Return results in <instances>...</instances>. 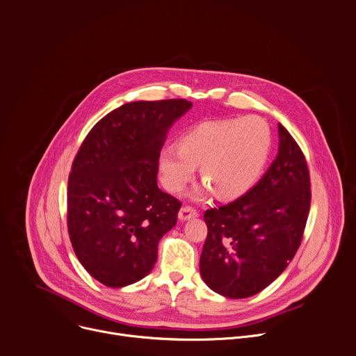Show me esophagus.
Segmentation results:
<instances>
[{
  "label": "esophagus",
  "mask_w": 356,
  "mask_h": 356,
  "mask_svg": "<svg viewBox=\"0 0 356 356\" xmlns=\"http://www.w3.org/2000/svg\"><path fill=\"white\" fill-rule=\"evenodd\" d=\"M197 216H198V212L193 207H181V209L179 211V219L181 222L197 218Z\"/></svg>",
  "instance_id": "34e87169"
}]
</instances>
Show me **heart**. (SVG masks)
<instances>
[{"instance_id":"b5f03b06","label":"heart","mask_w":356,"mask_h":356,"mask_svg":"<svg viewBox=\"0 0 356 356\" xmlns=\"http://www.w3.org/2000/svg\"><path fill=\"white\" fill-rule=\"evenodd\" d=\"M271 144V129L263 117L205 122L186 131L179 144L159 149V177L168 191L180 193L201 165V179L218 198H239L260 179Z\"/></svg>"}]
</instances>
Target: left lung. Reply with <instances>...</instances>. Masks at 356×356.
<instances>
[{"label": "left lung", "instance_id": "1", "mask_svg": "<svg viewBox=\"0 0 356 356\" xmlns=\"http://www.w3.org/2000/svg\"><path fill=\"white\" fill-rule=\"evenodd\" d=\"M278 155L245 195L205 211L207 241L200 259L204 282L216 293L243 299L274 282L296 254L310 209L306 159L280 123Z\"/></svg>", "mask_w": 356, "mask_h": 356}]
</instances>
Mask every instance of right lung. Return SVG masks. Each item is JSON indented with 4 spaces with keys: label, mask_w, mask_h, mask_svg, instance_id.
<instances>
[{
    "label": "right lung",
    "mask_w": 356,
    "mask_h": 356,
    "mask_svg": "<svg viewBox=\"0 0 356 356\" xmlns=\"http://www.w3.org/2000/svg\"><path fill=\"white\" fill-rule=\"evenodd\" d=\"M184 99L131 102L106 114L83 140L68 179L72 249L100 284L123 288L148 275L181 202L158 187V152L191 108Z\"/></svg>",
    "instance_id": "obj_1"
}]
</instances>
